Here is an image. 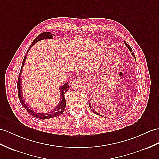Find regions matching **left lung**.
<instances>
[{
    "instance_id": "1",
    "label": "left lung",
    "mask_w": 159,
    "mask_h": 159,
    "mask_svg": "<svg viewBox=\"0 0 159 159\" xmlns=\"http://www.w3.org/2000/svg\"><path fill=\"white\" fill-rule=\"evenodd\" d=\"M124 43H125V44L126 45V46H127V48H129V50H130V52H131V55H132V56L134 57H135V55H134V52L132 51V49H131V48L130 47V46L128 44H127V42H125L124 41ZM88 103H89V107H90V109H91V111L93 112V113H95V114H96V115H100V114H98V113H96V112L94 110V109H93V108H92V107L91 106V104H90V102H88Z\"/></svg>"
}]
</instances>
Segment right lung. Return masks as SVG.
<instances>
[{
	"label": "right lung",
	"instance_id": "1",
	"mask_svg": "<svg viewBox=\"0 0 159 159\" xmlns=\"http://www.w3.org/2000/svg\"><path fill=\"white\" fill-rule=\"evenodd\" d=\"M54 36L53 34H51L50 32H43L40 34V35L35 38L34 40V41L32 42V43L31 44V45L30 46V47L28 50V51H29V50L31 48V47L34 44H36L37 42L42 40H44V39H52V37ZM26 56H25L24 60H23L22 62V65H21V68L20 70V73H19V76L18 78V81H17V90H18V97L19 100H20V102L22 104V106H24V107L26 109V111L28 112V113L32 115L33 117H35L38 119H50V118H53V117H56L59 116L60 115H61L62 113L64 112V110L65 109V107H66V100H65V94L66 92L68 89H69V85H68V82L65 83L63 86H61L59 90H60V92H61V99L60 101L59 102V104H57V106L56 107V108L54 109L52 111L50 112H48V113H37V112L34 111L32 109V108H30V107L28 105H27L26 104H25L24 100L23 99V95L21 94V71L24 65V63L26 59Z\"/></svg>",
	"mask_w": 159,
	"mask_h": 159
}]
</instances>
